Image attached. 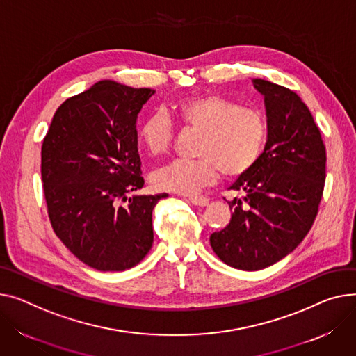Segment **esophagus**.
<instances>
[{"instance_id": "1", "label": "esophagus", "mask_w": 356, "mask_h": 356, "mask_svg": "<svg viewBox=\"0 0 356 356\" xmlns=\"http://www.w3.org/2000/svg\"><path fill=\"white\" fill-rule=\"evenodd\" d=\"M188 200H191L195 206H200V207H204L209 204V199L203 197V196H192V197H188Z\"/></svg>"}]
</instances>
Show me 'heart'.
I'll return each instance as SVG.
<instances>
[{
	"label": "heart",
	"mask_w": 356,
	"mask_h": 356,
	"mask_svg": "<svg viewBox=\"0 0 356 356\" xmlns=\"http://www.w3.org/2000/svg\"><path fill=\"white\" fill-rule=\"evenodd\" d=\"M173 111L180 124L200 131L197 159L175 160L157 169L152 183L159 191L195 195L215 183L220 173L236 179L249 173L265 150L268 124L264 114L242 107L219 94H200L177 102ZM141 145L153 156L168 153L175 127L168 113L149 114L138 127Z\"/></svg>",
	"instance_id": "obj_1"
}]
</instances>
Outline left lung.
Instances as JSON below:
<instances>
[{
  "instance_id": "1",
  "label": "left lung",
  "mask_w": 356,
  "mask_h": 356,
  "mask_svg": "<svg viewBox=\"0 0 356 356\" xmlns=\"http://www.w3.org/2000/svg\"><path fill=\"white\" fill-rule=\"evenodd\" d=\"M265 96L268 141L254 168L229 188L246 193L230 223L210 234L220 260L242 270L265 269L289 254L311 230L326 177V150L314 117L286 87L253 80Z\"/></svg>"
}]
</instances>
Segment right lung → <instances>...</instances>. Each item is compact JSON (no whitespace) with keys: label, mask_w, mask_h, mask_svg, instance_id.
<instances>
[{"label":"right lung","mask_w":356,"mask_h":356,"mask_svg":"<svg viewBox=\"0 0 356 356\" xmlns=\"http://www.w3.org/2000/svg\"><path fill=\"white\" fill-rule=\"evenodd\" d=\"M153 94L99 81L57 108L42 140L41 179L53 230L92 269H130L152 249V211L168 195L127 193L145 184L136 122Z\"/></svg>","instance_id":"1"}]
</instances>
